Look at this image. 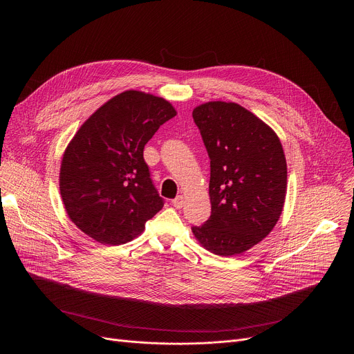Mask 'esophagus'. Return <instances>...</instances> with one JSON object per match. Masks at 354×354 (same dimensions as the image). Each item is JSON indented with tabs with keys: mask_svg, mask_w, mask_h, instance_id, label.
<instances>
[{
	"mask_svg": "<svg viewBox=\"0 0 354 354\" xmlns=\"http://www.w3.org/2000/svg\"><path fill=\"white\" fill-rule=\"evenodd\" d=\"M185 205V200H183V196H176L174 200H172V206L175 209H182Z\"/></svg>",
	"mask_w": 354,
	"mask_h": 354,
	"instance_id": "34e87169",
	"label": "esophagus"
}]
</instances>
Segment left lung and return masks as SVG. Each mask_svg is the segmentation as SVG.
Listing matches in <instances>:
<instances>
[{
	"instance_id": "8db88e82",
	"label": "left lung",
	"mask_w": 354,
	"mask_h": 354,
	"mask_svg": "<svg viewBox=\"0 0 354 354\" xmlns=\"http://www.w3.org/2000/svg\"><path fill=\"white\" fill-rule=\"evenodd\" d=\"M210 158L212 216L192 227L201 246L220 257L242 254L277 224L287 192V164L277 134L234 102L193 109Z\"/></svg>"
}]
</instances>
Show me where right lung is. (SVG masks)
Returning a JSON list of instances; mask_svg holds the SVG:
<instances>
[{
    "label": "right lung",
    "mask_w": 354,
    "mask_h": 354,
    "mask_svg": "<svg viewBox=\"0 0 354 354\" xmlns=\"http://www.w3.org/2000/svg\"><path fill=\"white\" fill-rule=\"evenodd\" d=\"M174 116L164 97L130 89L109 99L75 133L62 161L60 194L70 220L88 236L126 243L164 207L142 153Z\"/></svg>",
    "instance_id": "add662e5"
}]
</instances>
